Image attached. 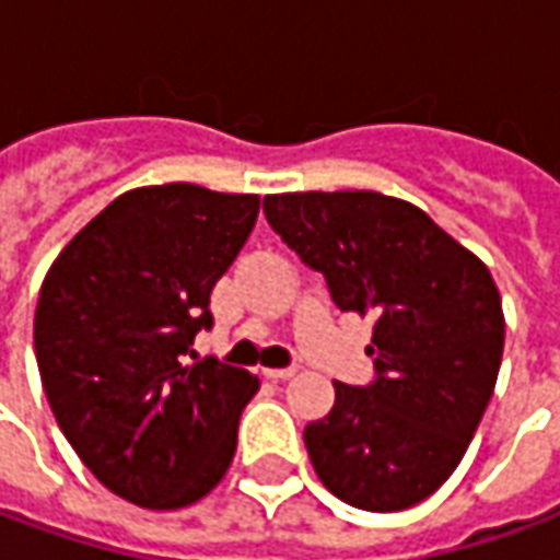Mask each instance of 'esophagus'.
<instances>
[{
    "label": "esophagus",
    "mask_w": 560,
    "mask_h": 560,
    "mask_svg": "<svg viewBox=\"0 0 560 560\" xmlns=\"http://www.w3.org/2000/svg\"><path fill=\"white\" fill-rule=\"evenodd\" d=\"M296 374V368H266L264 376L272 380V383H281V380H291Z\"/></svg>",
    "instance_id": "34e87169"
}]
</instances>
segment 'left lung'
Masks as SVG:
<instances>
[{
    "mask_svg": "<svg viewBox=\"0 0 560 560\" xmlns=\"http://www.w3.org/2000/svg\"><path fill=\"white\" fill-rule=\"evenodd\" d=\"M281 242L343 312L374 318V383H334L303 441L343 503L401 512L451 478L488 410L505 318L490 269L417 205L371 189L266 196Z\"/></svg>",
    "mask_w": 560,
    "mask_h": 560,
    "instance_id": "1",
    "label": "left lung"
}]
</instances>
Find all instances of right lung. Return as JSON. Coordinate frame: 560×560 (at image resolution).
I'll return each mask as SVG.
<instances>
[{
	"instance_id": "right-lung-1",
	"label": "right lung",
	"mask_w": 560,
	"mask_h": 560,
	"mask_svg": "<svg viewBox=\"0 0 560 560\" xmlns=\"http://www.w3.org/2000/svg\"><path fill=\"white\" fill-rule=\"evenodd\" d=\"M257 211L260 196L196 184L128 189L42 281L33 343L45 398L91 475L128 503L184 509L230 469L260 380L186 355L214 325L211 291Z\"/></svg>"
}]
</instances>
